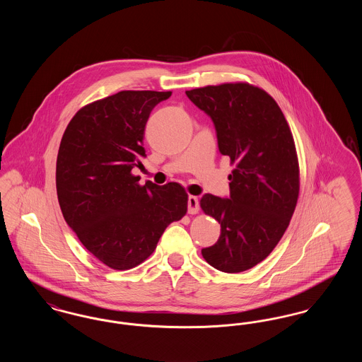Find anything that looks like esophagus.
I'll list each match as a JSON object with an SVG mask.
<instances>
[{"instance_id": "esophagus-1", "label": "esophagus", "mask_w": 362, "mask_h": 362, "mask_svg": "<svg viewBox=\"0 0 362 362\" xmlns=\"http://www.w3.org/2000/svg\"><path fill=\"white\" fill-rule=\"evenodd\" d=\"M187 205H189V214H197V213H198V210H199V202H198V198H197V197L189 195Z\"/></svg>"}]
</instances>
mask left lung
I'll return each instance as SVG.
<instances>
[{
    "label": "left lung",
    "mask_w": 362,
    "mask_h": 362,
    "mask_svg": "<svg viewBox=\"0 0 362 362\" xmlns=\"http://www.w3.org/2000/svg\"><path fill=\"white\" fill-rule=\"evenodd\" d=\"M186 95L214 123L218 149L236 168L229 198L205 194L201 207L221 224L202 250L210 266L240 273L274 250L291 223L300 177L292 132L276 100L247 83L209 86Z\"/></svg>",
    "instance_id": "left-lung-1"
}]
</instances>
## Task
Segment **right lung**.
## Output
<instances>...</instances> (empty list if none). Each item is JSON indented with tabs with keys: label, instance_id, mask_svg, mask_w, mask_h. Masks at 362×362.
Masks as SVG:
<instances>
[{
	"label": "right lung",
	"instance_id": "right-lung-1",
	"mask_svg": "<svg viewBox=\"0 0 362 362\" xmlns=\"http://www.w3.org/2000/svg\"><path fill=\"white\" fill-rule=\"evenodd\" d=\"M171 93L122 90L88 104L61 139L55 182L64 218L86 250L114 270L151 257L165 228L187 213V192L179 183L141 186L132 173L146 157L149 115Z\"/></svg>",
	"mask_w": 362,
	"mask_h": 362
}]
</instances>
